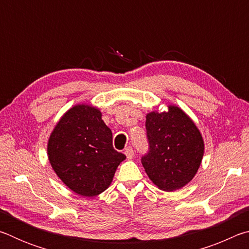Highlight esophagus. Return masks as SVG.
I'll return each mask as SVG.
<instances>
[{"label":"esophagus","instance_id":"obj_1","mask_svg":"<svg viewBox=\"0 0 249 249\" xmlns=\"http://www.w3.org/2000/svg\"><path fill=\"white\" fill-rule=\"evenodd\" d=\"M125 155L127 159H133L134 158V150L132 147H127V148L125 149Z\"/></svg>","mask_w":249,"mask_h":249}]
</instances>
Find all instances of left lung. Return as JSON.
I'll list each match as a JSON object with an SVG mask.
<instances>
[{"mask_svg":"<svg viewBox=\"0 0 249 249\" xmlns=\"http://www.w3.org/2000/svg\"><path fill=\"white\" fill-rule=\"evenodd\" d=\"M146 115L149 153L142 163L149 179L162 191L183 188L195 178L204 155L200 129L182 108L167 105Z\"/></svg>","mask_w":249,"mask_h":249,"instance_id":"left-lung-1","label":"left lung"}]
</instances>
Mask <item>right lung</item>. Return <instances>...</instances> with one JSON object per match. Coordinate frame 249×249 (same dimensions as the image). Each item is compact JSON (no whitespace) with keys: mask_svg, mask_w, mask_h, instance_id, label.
Instances as JSON below:
<instances>
[{"mask_svg":"<svg viewBox=\"0 0 249 249\" xmlns=\"http://www.w3.org/2000/svg\"><path fill=\"white\" fill-rule=\"evenodd\" d=\"M112 141L100 108L75 104L50 133V166L71 191L82 196H99L111 185L117 167L126 158L113 148Z\"/></svg>","mask_w":249,"mask_h":249,"instance_id":"obj_1","label":"right lung"}]
</instances>
